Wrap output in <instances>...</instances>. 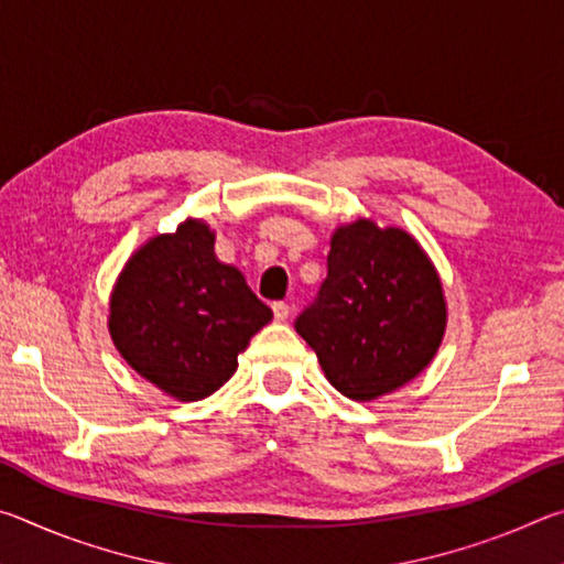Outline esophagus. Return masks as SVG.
<instances>
[{"mask_svg": "<svg viewBox=\"0 0 564 564\" xmlns=\"http://www.w3.org/2000/svg\"><path fill=\"white\" fill-rule=\"evenodd\" d=\"M271 308H273V318L275 321H285V318H289V313H291L289 303H283V301H275Z\"/></svg>", "mask_w": 564, "mask_h": 564, "instance_id": "1", "label": "esophagus"}]
</instances>
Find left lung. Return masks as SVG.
<instances>
[{
    "label": "left lung",
    "mask_w": 564,
    "mask_h": 564,
    "mask_svg": "<svg viewBox=\"0 0 564 564\" xmlns=\"http://www.w3.org/2000/svg\"><path fill=\"white\" fill-rule=\"evenodd\" d=\"M447 326L441 273L413 234L373 218L330 236L328 279L295 330L316 350L328 383L370 403L431 366Z\"/></svg>",
    "instance_id": "8db88e82"
}]
</instances>
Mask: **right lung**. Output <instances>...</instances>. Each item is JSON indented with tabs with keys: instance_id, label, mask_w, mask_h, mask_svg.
Listing matches in <instances>:
<instances>
[{
	"instance_id": "add662e5",
	"label": "right lung",
	"mask_w": 564,
	"mask_h": 564,
	"mask_svg": "<svg viewBox=\"0 0 564 564\" xmlns=\"http://www.w3.org/2000/svg\"><path fill=\"white\" fill-rule=\"evenodd\" d=\"M216 231L186 218L151 236L123 263L109 295V336L161 393L194 403L238 368V352L273 318L243 273L214 253Z\"/></svg>"
}]
</instances>
